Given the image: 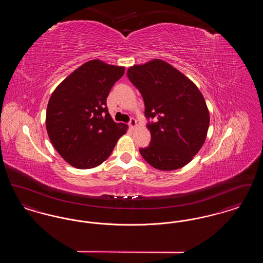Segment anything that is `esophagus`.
Segmentation results:
<instances>
[{
	"label": "esophagus",
	"mask_w": 263,
	"mask_h": 263,
	"mask_svg": "<svg viewBox=\"0 0 263 263\" xmlns=\"http://www.w3.org/2000/svg\"><path fill=\"white\" fill-rule=\"evenodd\" d=\"M128 124H129V126H130L131 128H135V127L137 126V121H136V119H135V118H131Z\"/></svg>",
	"instance_id": "obj_1"
}]
</instances>
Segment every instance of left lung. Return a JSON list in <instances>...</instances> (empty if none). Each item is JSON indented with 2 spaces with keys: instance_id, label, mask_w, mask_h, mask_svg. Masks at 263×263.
<instances>
[{
  "instance_id": "8db88e82",
  "label": "left lung",
  "mask_w": 263,
  "mask_h": 263,
  "mask_svg": "<svg viewBox=\"0 0 263 263\" xmlns=\"http://www.w3.org/2000/svg\"><path fill=\"white\" fill-rule=\"evenodd\" d=\"M141 92L149 121L151 143L139 151L157 170L174 171L187 164L207 136L209 111L198 88L168 63L159 59L127 71Z\"/></svg>"
}]
</instances>
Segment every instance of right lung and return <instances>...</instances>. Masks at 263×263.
I'll return each mask as SVG.
<instances>
[{"mask_svg":"<svg viewBox=\"0 0 263 263\" xmlns=\"http://www.w3.org/2000/svg\"><path fill=\"white\" fill-rule=\"evenodd\" d=\"M124 67L91 60L79 67L55 88L46 111L52 145L77 168L100 165L111 154L127 125L115 123L106 99Z\"/></svg>","mask_w":263,"mask_h":263,"instance_id":"right-lung-1","label":"right lung"}]
</instances>
